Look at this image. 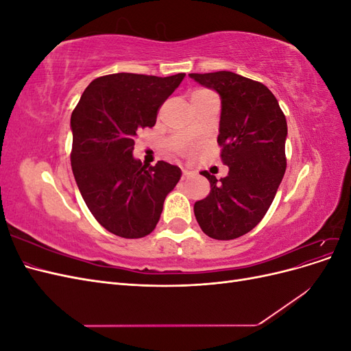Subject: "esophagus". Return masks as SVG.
Wrapping results in <instances>:
<instances>
[{
	"mask_svg": "<svg viewBox=\"0 0 351 351\" xmlns=\"http://www.w3.org/2000/svg\"><path fill=\"white\" fill-rule=\"evenodd\" d=\"M193 171H189V169H183V180L189 178V177H193Z\"/></svg>",
	"mask_w": 351,
	"mask_h": 351,
	"instance_id": "1",
	"label": "esophagus"
}]
</instances>
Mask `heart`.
I'll use <instances>...</instances> for the list:
<instances>
[{"instance_id": "heart-1", "label": "heart", "mask_w": 351, "mask_h": 351, "mask_svg": "<svg viewBox=\"0 0 351 351\" xmlns=\"http://www.w3.org/2000/svg\"><path fill=\"white\" fill-rule=\"evenodd\" d=\"M199 92H205V89H199V90H195L193 93H199Z\"/></svg>"}]
</instances>
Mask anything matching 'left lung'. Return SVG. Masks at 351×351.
<instances>
[{
	"label": "left lung",
	"instance_id": "1",
	"mask_svg": "<svg viewBox=\"0 0 351 351\" xmlns=\"http://www.w3.org/2000/svg\"><path fill=\"white\" fill-rule=\"evenodd\" d=\"M189 76L221 97L218 145L228 167L219 180L200 173L210 192L195 204V217L206 236L232 240L259 224L277 195L287 167L285 115L261 82L232 71Z\"/></svg>",
	"mask_w": 351,
	"mask_h": 351
}]
</instances>
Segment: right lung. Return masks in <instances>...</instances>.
<instances>
[{"instance_id":"add662e5","label":"right lung","mask_w":351,"mask_h":351,"mask_svg":"<svg viewBox=\"0 0 351 351\" xmlns=\"http://www.w3.org/2000/svg\"><path fill=\"white\" fill-rule=\"evenodd\" d=\"M184 76L108 74L84 89L71 114L74 178L95 219L115 236L151 234L182 177V169L165 161L143 165L133 149L137 132L155 125L159 108Z\"/></svg>"}]
</instances>
